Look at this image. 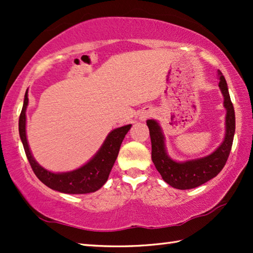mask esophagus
Wrapping results in <instances>:
<instances>
[{
    "label": "esophagus",
    "mask_w": 253,
    "mask_h": 253,
    "mask_svg": "<svg viewBox=\"0 0 253 253\" xmlns=\"http://www.w3.org/2000/svg\"><path fill=\"white\" fill-rule=\"evenodd\" d=\"M153 115V111L151 110V109H147V110H144L142 113H141V116H140V120H142V121H144V120H146L147 118H149Z\"/></svg>",
    "instance_id": "34e87169"
}]
</instances>
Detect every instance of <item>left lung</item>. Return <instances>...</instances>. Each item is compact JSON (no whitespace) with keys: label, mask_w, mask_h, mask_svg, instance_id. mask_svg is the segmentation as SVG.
Returning a JSON list of instances; mask_svg holds the SVG:
<instances>
[{"label":"left lung","mask_w":253,"mask_h":253,"mask_svg":"<svg viewBox=\"0 0 253 253\" xmlns=\"http://www.w3.org/2000/svg\"><path fill=\"white\" fill-rule=\"evenodd\" d=\"M218 86L224 95V107L227 110V113H226V134L224 142L211 155L185 163H177L172 161L166 153L161 126L154 120H147L146 122L152 142V161L165 181L176 189H193L208 182L209 180L217 176L228 159L235 135V110L233 102L230 100L225 77L220 71H218Z\"/></svg>","instance_id":"1"}]
</instances>
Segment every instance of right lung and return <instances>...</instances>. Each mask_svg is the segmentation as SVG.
<instances>
[{
	"label": "right lung",
	"instance_id": "add662e5",
	"mask_svg": "<svg viewBox=\"0 0 253 253\" xmlns=\"http://www.w3.org/2000/svg\"><path fill=\"white\" fill-rule=\"evenodd\" d=\"M28 105V91L26 90L24 105L19 116L18 130L20 140L23 142L24 149L33 171L41 182L50 189L62 193L85 194L95 192L106 183L112 169L113 164L120 151L121 143L126 134L131 128V125L118 127L111 131L102 144L94 158L73 171L63 173H53L42 168L35 161L26 138V108Z\"/></svg>",
	"mask_w": 253,
	"mask_h": 253
}]
</instances>
